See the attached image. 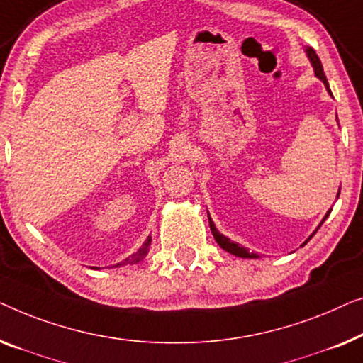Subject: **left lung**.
<instances>
[{"instance_id": "8db88e82", "label": "left lung", "mask_w": 363, "mask_h": 363, "mask_svg": "<svg viewBox=\"0 0 363 363\" xmlns=\"http://www.w3.org/2000/svg\"><path fill=\"white\" fill-rule=\"evenodd\" d=\"M306 55H308V59H309V62L313 64V67H314V74H315V77H318L320 82H323L324 84V86H325V90L329 91L330 95H333V91H330V89H329V82H328V79H325V74H324V70H323V64H320V60H319V57H318V54H315V50L313 49V48H306ZM339 194H340V189H339V192H337V197H339ZM330 211H333V208H329L328 211V213H325L324 216V218L323 220H320V223L318 225V228H315V230L309 235V238L306 240V242L301 245V247H304L306 243L309 242L311 238L314 237V233L319 230L320 228V225H323L324 223V220L325 218L329 217V213H330ZM208 225H211V230H212V235H213V238H216V242L220 245V247L225 250V252H228L230 255H235V257H238V258H259L257 253H253V252H248L247 248L245 247H240L238 243H235V242H232L230 238H227L225 235H222L220 232L217 230V227H216V223L212 222V218H211V216H208Z\"/></svg>"}]
</instances>
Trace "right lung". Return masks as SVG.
Masks as SVG:
<instances>
[{
	"label": "right lung",
	"instance_id": "add662e5",
	"mask_svg": "<svg viewBox=\"0 0 363 363\" xmlns=\"http://www.w3.org/2000/svg\"><path fill=\"white\" fill-rule=\"evenodd\" d=\"M150 245H151V237H147V238L145 240V243L141 245V248L138 250L136 253H133L131 257L126 258L123 263H118V264H115V267H120V264H135V263H140L141 259L146 257L147 252H150Z\"/></svg>",
	"mask_w": 363,
	"mask_h": 363
}]
</instances>
